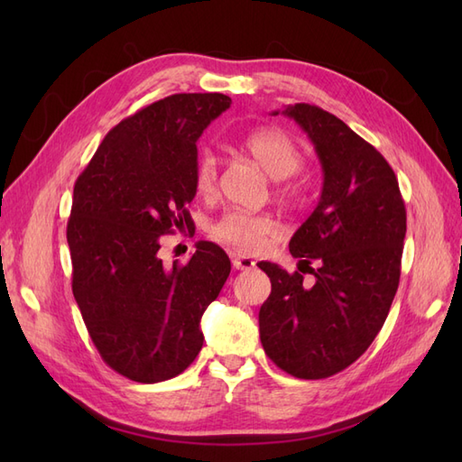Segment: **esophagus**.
<instances>
[{"mask_svg": "<svg viewBox=\"0 0 462 462\" xmlns=\"http://www.w3.org/2000/svg\"><path fill=\"white\" fill-rule=\"evenodd\" d=\"M256 265V262L248 256H241V254H235L233 256V268L235 270H253Z\"/></svg>", "mask_w": 462, "mask_h": 462, "instance_id": "34e87169", "label": "esophagus"}]
</instances>
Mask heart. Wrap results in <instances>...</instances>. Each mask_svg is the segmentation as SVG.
<instances>
[{
  "label": "heart",
  "mask_w": 462,
  "mask_h": 462,
  "mask_svg": "<svg viewBox=\"0 0 462 462\" xmlns=\"http://www.w3.org/2000/svg\"><path fill=\"white\" fill-rule=\"evenodd\" d=\"M241 148L253 158L263 173L275 180L289 179L300 171L304 156L292 138L277 129H256L243 136ZM192 183L200 197H212L217 190V160L212 152L202 150L194 162ZM277 229L272 216L231 209L223 214L214 226L219 241L235 246L241 253H258L265 239Z\"/></svg>",
  "instance_id": "1"
}]
</instances>
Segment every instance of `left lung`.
Segmentation results:
<instances>
[{
    "label": "left lung",
    "instance_id": "left-lung-1",
    "mask_svg": "<svg viewBox=\"0 0 462 462\" xmlns=\"http://www.w3.org/2000/svg\"><path fill=\"white\" fill-rule=\"evenodd\" d=\"M282 114L310 138L324 175L318 206L289 243L300 272L312 261L319 270L309 288L299 272L258 263L272 282L260 341L287 374L321 380L351 366L380 333L399 287L407 212L393 170L348 125L310 104Z\"/></svg>",
    "mask_w": 462,
    "mask_h": 462
}]
</instances>
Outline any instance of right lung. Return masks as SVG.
Returning <instances> with one entry per match:
<instances>
[{"label": "right lung", "instance_id": "add662e5", "mask_svg": "<svg viewBox=\"0 0 462 462\" xmlns=\"http://www.w3.org/2000/svg\"><path fill=\"white\" fill-rule=\"evenodd\" d=\"M226 94H173L111 129L75 183L67 243L73 295L107 366L133 382L171 380L200 353V319L226 285V250L199 241L189 263L158 256L190 227L197 143Z\"/></svg>", "mask_w": 462, "mask_h": 462}]
</instances>
